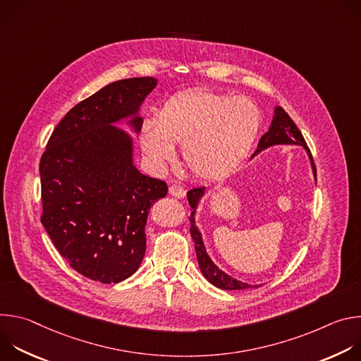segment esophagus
Instances as JSON below:
<instances>
[{"mask_svg": "<svg viewBox=\"0 0 361 361\" xmlns=\"http://www.w3.org/2000/svg\"><path fill=\"white\" fill-rule=\"evenodd\" d=\"M170 194H171L173 197H176V198H184V197H185V190H184V187L180 185V184H173V185L170 187Z\"/></svg>", "mask_w": 361, "mask_h": 361, "instance_id": "1", "label": "esophagus"}]
</instances>
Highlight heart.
<instances>
[{
	"instance_id": "heart-1",
	"label": "heart",
	"mask_w": 361,
	"mask_h": 361,
	"mask_svg": "<svg viewBox=\"0 0 361 361\" xmlns=\"http://www.w3.org/2000/svg\"><path fill=\"white\" fill-rule=\"evenodd\" d=\"M260 128V114L251 101L210 90L173 95L157 121L145 118L138 141L148 163L159 171L176 160L183 145L188 170L202 180L231 174L247 157Z\"/></svg>"
}]
</instances>
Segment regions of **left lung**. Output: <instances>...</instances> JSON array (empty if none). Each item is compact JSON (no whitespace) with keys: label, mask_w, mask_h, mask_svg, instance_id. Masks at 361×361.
<instances>
[{"label":"left lung","mask_w":361,"mask_h":361,"mask_svg":"<svg viewBox=\"0 0 361 361\" xmlns=\"http://www.w3.org/2000/svg\"><path fill=\"white\" fill-rule=\"evenodd\" d=\"M279 144H294V145H302V148L305 149L308 159H310L312 163V169H313V174L314 178L317 180V174H316V166L313 161V156L310 149H308L302 134L300 133V130L297 128V126L294 124V121L290 118V116L281 109V107H276L274 109V117L271 121V126L269 128V131L260 138L259 145H257L255 152L251 156L255 157L257 154L260 151L271 147V145H279ZM205 194V187H197V188H191L187 192V198L190 202L191 207V216H190V221H191V227H190V233L194 241V247H195V254H197V260H198V266L200 270L202 273V276L207 279L213 286L221 288V290H245V288H257L263 284H247L243 283L231 276H228L227 273H224L223 270H220L213 260L210 259V255L207 254V250H205L204 241H202V235L201 231L198 230V227L195 226V214H197V209L198 204L202 198V195Z\"/></svg>","instance_id":"left-lung-1"}]
</instances>
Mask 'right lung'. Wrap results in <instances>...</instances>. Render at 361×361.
<instances>
[{
    "instance_id": "right-lung-1",
    "label": "right lung",
    "mask_w": 361,
    "mask_h": 361,
    "mask_svg": "<svg viewBox=\"0 0 361 361\" xmlns=\"http://www.w3.org/2000/svg\"><path fill=\"white\" fill-rule=\"evenodd\" d=\"M157 80L111 82L78 102L51 134L39 161L41 223L59 252L87 279L104 284L133 276L145 254L151 205L164 181L134 166L127 121L138 134L140 107Z\"/></svg>"
}]
</instances>
